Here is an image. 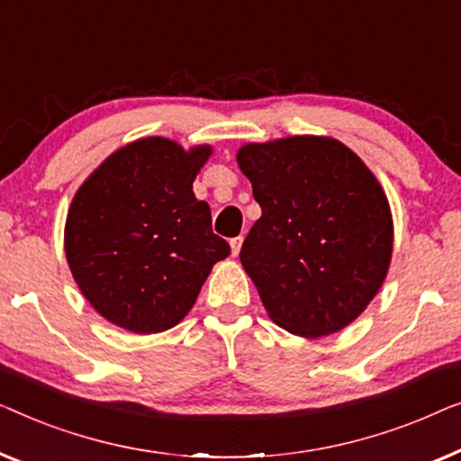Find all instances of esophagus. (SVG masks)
<instances>
[{
	"instance_id": "1",
	"label": "esophagus",
	"mask_w": 461,
	"mask_h": 461,
	"mask_svg": "<svg viewBox=\"0 0 461 461\" xmlns=\"http://www.w3.org/2000/svg\"><path fill=\"white\" fill-rule=\"evenodd\" d=\"M242 242H244V238H242V236H236V238H231V240H230V246H231V255H233V257H238L240 249H242Z\"/></svg>"
}]
</instances>
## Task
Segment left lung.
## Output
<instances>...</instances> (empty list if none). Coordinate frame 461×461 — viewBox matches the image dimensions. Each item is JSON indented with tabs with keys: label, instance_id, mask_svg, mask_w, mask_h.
<instances>
[{
	"label": "left lung",
	"instance_id": "obj_1",
	"mask_svg": "<svg viewBox=\"0 0 461 461\" xmlns=\"http://www.w3.org/2000/svg\"><path fill=\"white\" fill-rule=\"evenodd\" d=\"M261 206L240 261L277 326L304 339L357 320L384 282L393 217L378 179L332 138L240 148Z\"/></svg>",
	"mask_w": 461,
	"mask_h": 461
}]
</instances>
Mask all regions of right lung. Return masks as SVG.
Here are the masks:
<instances>
[{
    "label": "right lung",
    "mask_w": 461,
    "mask_h": 461,
    "mask_svg": "<svg viewBox=\"0 0 461 461\" xmlns=\"http://www.w3.org/2000/svg\"><path fill=\"white\" fill-rule=\"evenodd\" d=\"M211 148L185 152L146 138L104 160L75 194L64 249L81 293L102 317L138 334L187 315L211 267L231 252L212 233L192 184Z\"/></svg>",
    "instance_id": "add662e5"
}]
</instances>
